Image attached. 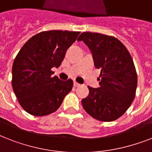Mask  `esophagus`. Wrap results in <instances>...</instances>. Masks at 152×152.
<instances>
[{
  "label": "esophagus",
  "instance_id": "1",
  "mask_svg": "<svg viewBox=\"0 0 152 152\" xmlns=\"http://www.w3.org/2000/svg\"><path fill=\"white\" fill-rule=\"evenodd\" d=\"M73 85H74V87H79V86H80V84L79 83H77L76 81H74Z\"/></svg>",
  "mask_w": 152,
  "mask_h": 152
}]
</instances>
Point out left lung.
I'll return each instance as SVG.
<instances>
[{"mask_svg":"<svg viewBox=\"0 0 152 152\" xmlns=\"http://www.w3.org/2000/svg\"><path fill=\"white\" fill-rule=\"evenodd\" d=\"M77 41L88 46L95 68L101 69L100 87H88L89 95L81 101L83 109L97 120L113 121L125 113L136 95L137 75L132 57L113 36L83 32Z\"/></svg>","mask_w":152,"mask_h":152,"instance_id":"1","label":"left lung"}]
</instances>
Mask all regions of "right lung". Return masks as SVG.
I'll use <instances>...</instances> for the list:
<instances>
[{
	"label": "right lung",
	"mask_w": 152,
	"mask_h": 152,
	"mask_svg": "<svg viewBox=\"0 0 152 152\" xmlns=\"http://www.w3.org/2000/svg\"><path fill=\"white\" fill-rule=\"evenodd\" d=\"M78 31H48L31 37L16 55L12 65V88L20 106L34 116H46L59 108L73 81L52 77Z\"/></svg>",
	"instance_id": "add662e5"
}]
</instances>
